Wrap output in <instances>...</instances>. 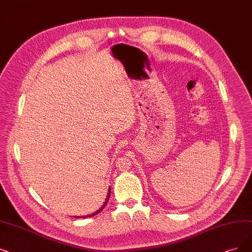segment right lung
Returning <instances> with one entry per match:
<instances>
[{"label": "right lung", "instance_id": "add662e5", "mask_svg": "<svg viewBox=\"0 0 252 252\" xmlns=\"http://www.w3.org/2000/svg\"><path fill=\"white\" fill-rule=\"evenodd\" d=\"M109 196H110V186H109V188H108V192H107V196H106V198H105V202H104V204L102 205L101 208H99V209L96 211V212H94V213H92V214H90V215H86V216H75V217H76V218H87V217H93V216L97 215L99 212H101V211L105 208V206H106V204H107V202H108Z\"/></svg>", "mask_w": 252, "mask_h": 252}]
</instances>
